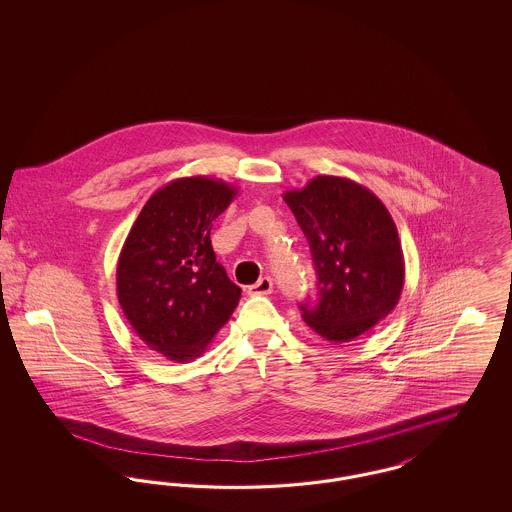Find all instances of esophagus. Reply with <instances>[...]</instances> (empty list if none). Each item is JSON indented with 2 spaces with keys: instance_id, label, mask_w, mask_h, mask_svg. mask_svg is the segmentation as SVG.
Wrapping results in <instances>:
<instances>
[{
  "instance_id": "obj_1",
  "label": "esophagus",
  "mask_w": 512,
  "mask_h": 512,
  "mask_svg": "<svg viewBox=\"0 0 512 512\" xmlns=\"http://www.w3.org/2000/svg\"><path fill=\"white\" fill-rule=\"evenodd\" d=\"M272 280L265 276V278H261L257 284H253V286H249L247 288V292L251 293V295H268V293H272Z\"/></svg>"
}]
</instances>
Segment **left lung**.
Instances as JSON below:
<instances>
[{
	"mask_svg": "<svg viewBox=\"0 0 512 512\" xmlns=\"http://www.w3.org/2000/svg\"><path fill=\"white\" fill-rule=\"evenodd\" d=\"M284 201L299 222L317 268L318 301L303 320L332 343L355 340L388 317L405 284L395 222L368 188L343 176H315Z\"/></svg>",
	"mask_w": 512,
	"mask_h": 512,
	"instance_id": "1",
	"label": "left lung"
}]
</instances>
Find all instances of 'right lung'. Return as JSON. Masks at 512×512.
Returning a JSON list of instances; mask_svg holds the SVG:
<instances>
[{
    "mask_svg": "<svg viewBox=\"0 0 512 512\" xmlns=\"http://www.w3.org/2000/svg\"><path fill=\"white\" fill-rule=\"evenodd\" d=\"M236 195L224 180L176 178L147 199L122 245V313L149 349L174 363L201 357L240 301L211 245V222Z\"/></svg>",
    "mask_w": 512,
    "mask_h": 512,
    "instance_id": "add662e5",
    "label": "right lung"
}]
</instances>
